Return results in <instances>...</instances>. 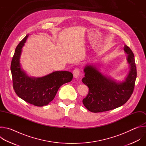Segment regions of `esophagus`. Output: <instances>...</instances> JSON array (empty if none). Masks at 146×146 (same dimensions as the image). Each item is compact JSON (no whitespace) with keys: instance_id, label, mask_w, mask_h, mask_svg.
I'll return each mask as SVG.
<instances>
[{"instance_id":"1","label":"esophagus","mask_w":146,"mask_h":146,"mask_svg":"<svg viewBox=\"0 0 146 146\" xmlns=\"http://www.w3.org/2000/svg\"><path fill=\"white\" fill-rule=\"evenodd\" d=\"M73 74L74 76V77L75 78H77L80 74V69L78 68H76L75 69L73 72Z\"/></svg>"}]
</instances>
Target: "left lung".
I'll return each instance as SVG.
<instances>
[{
	"label": "left lung",
	"instance_id": "left-lung-1",
	"mask_svg": "<svg viewBox=\"0 0 146 146\" xmlns=\"http://www.w3.org/2000/svg\"><path fill=\"white\" fill-rule=\"evenodd\" d=\"M130 70L124 81L117 82L102 74L95 66L87 65L84 69L85 77L82 82L88 86L89 92L82 100L84 106L93 113L111 110L122 106L131 96L137 76L134 54L125 45Z\"/></svg>",
	"mask_w": 146,
	"mask_h": 146
}]
</instances>
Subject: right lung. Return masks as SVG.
I'll return each instance as SVG.
<instances>
[{
  "mask_svg": "<svg viewBox=\"0 0 146 146\" xmlns=\"http://www.w3.org/2000/svg\"><path fill=\"white\" fill-rule=\"evenodd\" d=\"M28 37L27 35L15 48L11 63L13 88L16 94L25 102L36 106L47 105L55 98L59 87L73 79L68 71H56L41 77H29L21 68L22 48Z\"/></svg>",
  "mask_w": 146,
  "mask_h": 146,
  "instance_id": "obj_1",
  "label": "right lung"
}]
</instances>
